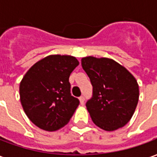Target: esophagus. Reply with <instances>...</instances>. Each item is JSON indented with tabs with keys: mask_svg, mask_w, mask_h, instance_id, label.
Returning <instances> with one entry per match:
<instances>
[{
	"mask_svg": "<svg viewBox=\"0 0 157 157\" xmlns=\"http://www.w3.org/2000/svg\"><path fill=\"white\" fill-rule=\"evenodd\" d=\"M79 100H80L81 104H84V102H85V98H84L83 96H81V97L79 98Z\"/></svg>",
	"mask_w": 157,
	"mask_h": 157,
	"instance_id": "obj_1",
	"label": "esophagus"
}]
</instances>
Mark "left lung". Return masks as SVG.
I'll list each match as a JSON object with an SVG mask.
<instances>
[{"label":"left lung","instance_id":"1","mask_svg":"<svg viewBox=\"0 0 157 157\" xmlns=\"http://www.w3.org/2000/svg\"><path fill=\"white\" fill-rule=\"evenodd\" d=\"M82 66L92 85V96L86 106L93 123L106 131L124 127L139 101L135 77L112 59L88 56L82 59Z\"/></svg>","mask_w":157,"mask_h":157}]
</instances>
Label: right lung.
Returning a JSON list of instances; mask_svg holds the SVG:
<instances>
[{
	"mask_svg": "<svg viewBox=\"0 0 157 157\" xmlns=\"http://www.w3.org/2000/svg\"><path fill=\"white\" fill-rule=\"evenodd\" d=\"M79 61L70 55H48L29 69L19 86L22 109L31 121L46 131L68 124L80 101L71 96L70 75Z\"/></svg>",
	"mask_w": 157,
	"mask_h": 157,
	"instance_id": "right-lung-1",
	"label": "right lung"
}]
</instances>
